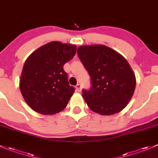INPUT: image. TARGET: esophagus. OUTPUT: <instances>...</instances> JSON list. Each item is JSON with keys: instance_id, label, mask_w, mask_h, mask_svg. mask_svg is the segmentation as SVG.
<instances>
[{"instance_id": "1", "label": "esophagus", "mask_w": 158, "mask_h": 158, "mask_svg": "<svg viewBox=\"0 0 158 158\" xmlns=\"http://www.w3.org/2000/svg\"><path fill=\"white\" fill-rule=\"evenodd\" d=\"M76 89L78 92H81V90H82V85H81L80 84H77V85H76Z\"/></svg>"}]
</instances>
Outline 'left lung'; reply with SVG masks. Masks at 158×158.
I'll list each match as a JSON object with an SVG mask.
<instances>
[{
	"mask_svg": "<svg viewBox=\"0 0 158 158\" xmlns=\"http://www.w3.org/2000/svg\"><path fill=\"white\" fill-rule=\"evenodd\" d=\"M77 53L91 77V89L82 95L89 109L102 115L125 109L136 87L135 75L125 57L100 44L80 46Z\"/></svg>",
	"mask_w": 158,
	"mask_h": 158,
	"instance_id": "left-lung-1",
	"label": "left lung"
}]
</instances>
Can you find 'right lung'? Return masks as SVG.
<instances>
[{
  "label": "right lung",
  "instance_id": "add662e5",
  "mask_svg": "<svg viewBox=\"0 0 158 158\" xmlns=\"http://www.w3.org/2000/svg\"><path fill=\"white\" fill-rule=\"evenodd\" d=\"M76 52V45L52 41L27 57L20 75V89L32 109L54 114L66 107L75 89L69 85L63 66Z\"/></svg>",
  "mask_w": 158,
  "mask_h": 158
}]
</instances>
